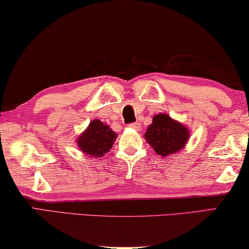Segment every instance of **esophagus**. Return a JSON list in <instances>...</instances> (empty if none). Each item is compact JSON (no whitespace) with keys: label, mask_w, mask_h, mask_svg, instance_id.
Returning a JSON list of instances; mask_svg holds the SVG:
<instances>
[{"label":"esophagus","mask_w":249,"mask_h":249,"mask_svg":"<svg viewBox=\"0 0 249 249\" xmlns=\"http://www.w3.org/2000/svg\"><path fill=\"white\" fill-rule=\"evenodd\" d=\"M129 127L134 129V130H140L141 129V125H140L139 122H133V124H130Z\"/></svg>","instance_id":"34e87169"}]
</instances>
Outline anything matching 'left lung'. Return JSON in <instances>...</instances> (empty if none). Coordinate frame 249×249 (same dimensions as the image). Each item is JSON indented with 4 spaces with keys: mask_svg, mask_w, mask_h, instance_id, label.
<instances>
[{
    "mask_svg": "<svg viewBox=\"0 0 249 249\" xmlns=\"http://www.w3.org/2000/svg\"><path fill=\"white\" fill-rule=\"evenodd\" d=\"M144 139L162 158L178 154L190 139L189 128L171 118L168 113H158L146 128Z\"/></svg>",
    "mask_w": 249,
    "mask_h": 249,
    "instance_id": "left-lung-1",
    "label": "left lung"
}]
</instances>
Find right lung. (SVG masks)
Listing matches in <instances>:
<instances>
[{"instance_id":"add662e5","label":"right lung","mask_w":249,"mask_h":249,"mask_svg":"<svg viewBox=\"0 0 249 249\" xmlns=\"http://www.w3.org/2000/svg\"><path fill=\"white\" fill-rule=\"evenodd\" d=\"M118 134L99 119L90 121L83 133L77 137V145L86 156L101 158L110 151Z\"/></svg>"}]
</instances>
